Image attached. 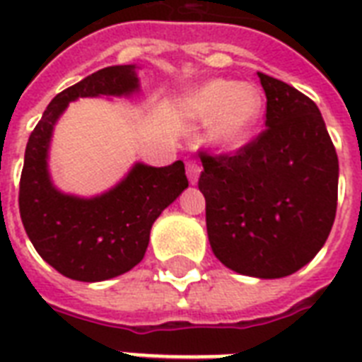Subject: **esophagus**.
Returning <instances> with one entry per match:
<instances>
[{"label": "esophagus", "mask_w": 362, "mask_h": 362, "mask_svg": "<svg viewBox=\"0 0 362 362\" xmlns=\"http://www.w3.org/2000/svg\"><path fill=\"white\" fill-rule=\"evenodd\" d=\"M186 175H187V180L192 182V184H197L199 176H201V167H199L195 161H187V163H186Z\"/></svg>", "instance_id": "esophagus-1"}]
</instances>
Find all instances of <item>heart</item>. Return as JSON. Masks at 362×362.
<instances>
[{
  "instance_id": "b5f03b06",
  "label": "heart",
  "mask_w": 362,
  "mask_h": 362,
  "mask_svg": "<svg viewBox=\"0 0 362 362\" xmlns=\"http://www.w3.org/2000/svg\"><path fill=\"white\" fill-rule=\"evenodd\" d=\"M264 110V93L255 82L210 78L178 101V112L209 122V142L218 152H237L252 139Z\"/></svg>"
}]
</instances>
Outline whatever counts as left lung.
I'll return each instance as SVG.
<instances>
[{
  "mask_svg": "<svg viewBox=\"0 0 362 362\" xmlns=\"http://www.w3.org/2000/svg\"><path fill=\"white\" fill-rule=\"evenodd\" d=\"M267 129L235 156H203L210 247L227 269L274 280L308 264L337 216L338 158L317 105L257 73Z\"/></svg>",
  "mask_w": 362,
  "mask_h": 362,
  "instance_id": "8db88e82",
  "label": "left lung"
}]
</instances>
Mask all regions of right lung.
Here are the masks:
<instances>
[{"instance_id": "1", "label": "right lung", "mask_w": 362, "mask_h": 362, "mask_svg": "<svg viewBox=\"0 0 362 362\" xmlns=\"http://www.w3.org/2000/svg\"><path fill=\"white\" fill-rule=\"evenodd\" d=\"M139 92L135 64L95 71L50 101L25 146L20 218L37 253L71 280H110L141 263L153 221L187 187L182 161L167 167L136 161L120 182L92 197L65 193L54 184L50 142L69 103L78 98H131Z\"/></svg>"}]
</instances>
